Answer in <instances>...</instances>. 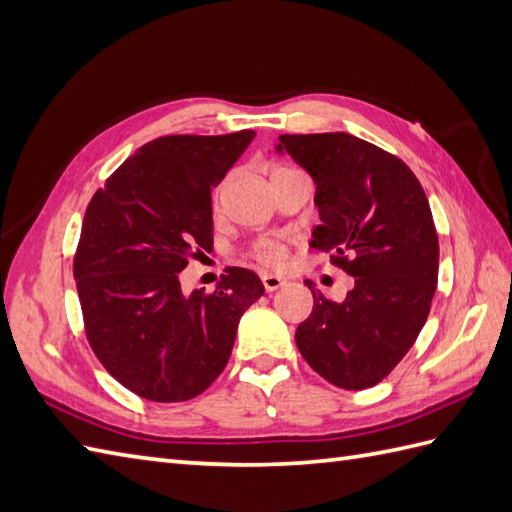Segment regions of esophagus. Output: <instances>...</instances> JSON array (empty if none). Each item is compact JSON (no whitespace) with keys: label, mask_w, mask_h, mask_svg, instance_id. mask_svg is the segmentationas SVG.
Segmentation results:
<instances>
[{"label":"esophagus","mask_w":512,"mask_h":512,"mask_svg":"<svg viewBox=\"0 0 512 512\" xmlns=\"http://www.w3.org/2000/svg\"><path fill=\"white\" fill-rule=\"evenodd\" d=\"M261 281H264L266 292H275L281 288V285H285V279L279 275H261Z\"/></svg>","instance_id":"34e87169"}]
</instances>
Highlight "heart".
<instances>
[{
    "mask_svg": "<svg viewBox=\"0 0 512 512\" xmlns=\"http://www.w3.org/2000/svg\"><path fill=\"white\" fill-rule=\"evenodd\" d=\"M213 202H216V207H218V194H216V198H213ZM253 255L268 266H277L285 259V255H288V244H285V240L279 235L261 237V240H257L253 244Z\"/></svg>",
    "mask_w": 512,
    "mask_h": 512,
    "instance_id": "b5f03b06",
    "label": "heart"
}]
</instances>
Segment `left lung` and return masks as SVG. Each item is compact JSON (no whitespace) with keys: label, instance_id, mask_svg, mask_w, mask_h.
Returning a JSON list of instances; mask_svg holds the SVG:
<instances>
[{"label":"left lung","instance_id":"8db88e82","mask_svg":"<svg viewBox=\"0 0 512 512\" xmlns=\"http://www.w3.org/2000/svg\"><path fill=\"white\" fill-rule=\"evenodd\" d=\"M314 178L320 224L310 246L353 277L342 303L305 281L314 310L296 329L305 362L329 384L364 390L382 382L417 340L438 281L430 202L406 163L349 133L281 135Z\"/></svg>","mask_w":512,"mask_h":512}]
</instances>
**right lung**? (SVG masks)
Listing matches in <instances>:
<instances>
[{
    "mask_svg": "<svg viewBox=\"0 0 512 512\" xmlns=\"http://www.w3.org/2000/svg\"><path fill=\"white\" fill-rule=\"evenodd\" d=\"M255 137L168 135L141 146L93 194L74 257L87 340L117 382L148 401L205 392L224 371L264 283L229 268L213 294L178 272L213 248L211 187Z\"/></svg>",
    "mask_w": 512,
    "mask_h": 512,
    "instance_id": "1",
    "label": "right lung"
}]
</instances>
